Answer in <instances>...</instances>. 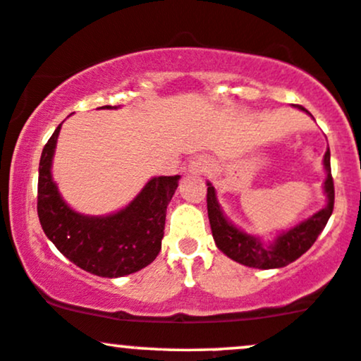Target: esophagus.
Instances as JSON below:
<instances>
[{
  "label": "esophagus",
  "instance_id": "34e87169",
  "mask_svg": "<svg viewBox=\"0 0 361 361\" xmlns=\"http://www.w3.org/2000/svg\"><path fill=\"white\" fill-rule=\"evenodd\" d=\"M205 168H207V162L204 159H195L190 162V169H192L193 173H202L205 171Z\"/></svg>",
  "mask_w": 361,
  "mask_h": 361
}]
</instances>
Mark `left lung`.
Wrapping results in <instances>:
<instances>
[{
	"label": "left lung",
	"mask_w": 361,
	"mask_h": 361,
	"mask_svg": "<svg viewBox=\"0 0 361 361\" xmlns=\"http://www.w3.org/2000/svg\"><path fill=\"white\" fill-rule=\"evenodd\" d=\"M298 108L307 111L302 106H298ZM324 166H326L327 171L324 188H326L329 197L326 209L314 214L310 219L298 224L296 228L283 233L271 247H265L262 241L240 231L229 223L223 216V211L219 209L214 187L211 183H207V214L217 248L226 253L229 259L255 269H279L295 262L298 257H302L315 243L322 229L326 228L332 209H334V181H332L331 174V152H329V149L326 156H324Z\"/></svg>",
	"instance_id": "left-lung-1"
}]
</instances>
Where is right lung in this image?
I'll return each mask as SVG.
<instances>
[{
	"instance_id": "right-lung-1",
	"label": "right lung",
	"mask_w": 361,
	"mask_h": 361,
	"mask_svg": "<svg viewBox=\"0 0 361 361\" xmlns=\"http://www.w3.org/2000/svg\"><path fill=\"white\" fill-rule=\"evenodd\" d=\"M111 108V106H102ZM61 125L42 149L39 162L37 214L46 236L66 259L101 277L140 271L161 252L166 209L180 176L152 178L128 207L106 217L73 212L51 178V161Z\"/></svg>"
}]
</instances>
